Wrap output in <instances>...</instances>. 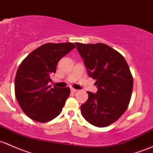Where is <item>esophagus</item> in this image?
<instances>
[{"mask_svg": "<svg viewBox=\"0 0 153 153\" xmlns=\"http://www.w3.org/2000/svg\"><path fill=\"white\" fill-rule=\"evenodd\" d=\"M78 89H73V88H71V92H78Z\"/></svg>", "mask_w": 153, "mask_h": 153, "instance_id": "esophagus-1", "label": "esophagus"}]
</instances>
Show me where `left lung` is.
Listing matches in <instances>:
<instances>
[{"label": "left lung", "mask_w": 153, "mask_h": 153, "mask_svg": "<svg viewBox=\"0 0 153 153\" xmlns=\"http://www.w3.org/2000/svg\"><path fill=\"white\" fill-rule=\"evenodd\" d=\"M89 77L95 79L96 93L87 92L81 112L89 124L104 127L116 121L127 109L133 78L124 57L104 44L75 43Z\"/></svg>", "instance_id": "left-lung-1"}]
</instances>
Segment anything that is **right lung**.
<instances>
[{
    "instance_id": "add662e5",
    "label": "right lung",
    "mask_w": 153,
    "mask_h": 153,
    "mask_svg": "<svg viewBox=\"0 0 153 153\" xmlns=\"http://www.w3.org/2000/svg\"><path fill=\"white\" fill-rule=\"evenodd\" d=\"M74 48L72 43H48L32 51L19 66L15 80V96L31 119L45 123L61 112L70 89L52 88L48 84L58 61Z\"/></svg>"
}]
</instances>
